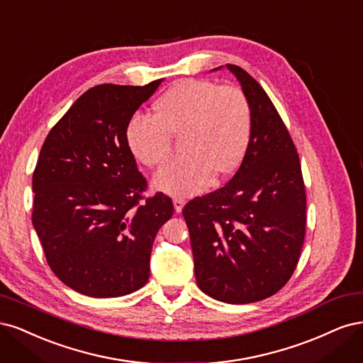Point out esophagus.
<instances>
[{
  "instance_id": "34e87169",
  "label": "esophagus",
  "mask_w": 363,
  "mask_h": 363,
  "mask_svg": "<svg viewBox=\"0 0 363 363\" xmlns=\"http://www.w3.org/2000/svg\"><path fill=\"white\" fill-rule=\"evenodd\" d=\"M184 205H185V201H184L182 197H174V199H173V206H174V211H177V213H181V211H182Z\"/></svg>"
}]
</instances>
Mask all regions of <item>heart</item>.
I'll return each mask as SVG.
<instances>
[{
	"mask_svg": "<svg viewBox=\"0 0 363 363\" xmlns=\"http://www.w3.org/2000/svg\"><path fill=\"white\" fill-rule=\"evenodd\" d=\"M252 135V108L244 91L208 79H184L155 104V116L137 113L128 122L126 143L147 167L161 166L172 154L173 137H182L184 157L162 167L157 189L172 196L206 190L214 174L235 170Z\"/></svg>",
	"mask_w": 363,
	"mask_h": 363,
	"instance_id": "obj_1",
	"label": "heart"
}]
</instances>
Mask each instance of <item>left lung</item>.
Masks as SVG:
<instances>
[{
    "instance_id": "1",
    "label": "left lung",
    "mask_w": 363,
    "mask_h": 363,
    "mask_svg": "<svg viewBox=\"0 0 363 363\" xmlns=\"http://www.w3.org/2000/svg\"><path fill=\"white\" fill-rule=\"evenodd\" d=\"M226 67L250 102V142L232 179L194 197L182 214L199 288L245 305L276 294L294 273L305 241L306 191L297 149L272 99L244 69Z\"/></svg>"
}]
</instances>
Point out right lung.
Returning a JSON list of instances; mask_svg holds the SVG:
<instances>
[{"instance_id": "right-lung-1", "label": "right lung", "mask_w": 363, "mask_h": 363, "mask_svg": "<svg viewBox=\"0 0 363 363\" xmlns=\"http://www.w3.org/2000/svg\"><path fill=\"white\" fill-rule=\"evenodd\" d=\"M162 79L99 84L81 95L46 135L33 173V226L65 285L96 298L146 285L157 232L172 199L145 197L146 178L126 143L128 122Z\"/></svg>"}]
</instances>
